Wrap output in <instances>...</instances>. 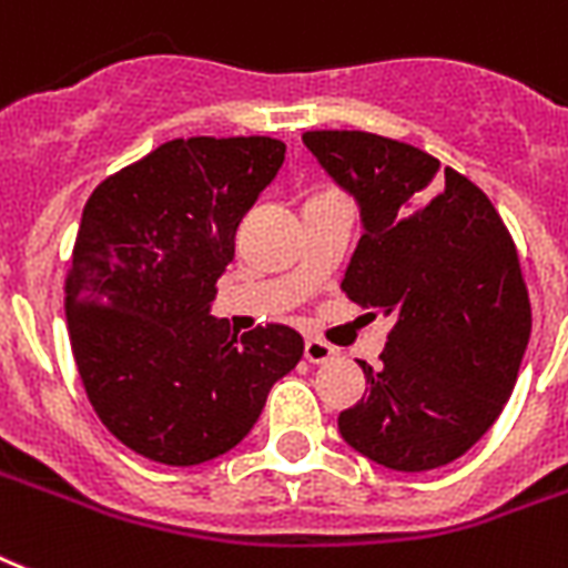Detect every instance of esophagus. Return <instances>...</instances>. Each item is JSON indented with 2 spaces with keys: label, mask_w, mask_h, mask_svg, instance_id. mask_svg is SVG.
Returning <instances> with one entry per match:
<instances>
[{
  "label": "esophagus",
  "mask_w": 568,
  "mask_h": 568,
  "mask_svg": "<svg viewBox=\"0 0 568 568\" xmlns=\"http://www.w3.org/2000/svg\"><path fill=\"white\" fill-rule=\"evenodd\" d=\"M305 357L311 363H328L337 357V348L331 346V343H325V339L320 337H307L305 339Z\"/></svg>",
  "instance_id": "1"
}]
</instances>
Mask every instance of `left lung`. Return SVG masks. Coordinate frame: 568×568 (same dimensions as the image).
Returning a JSON list of instances; mask_svg holds the SVG:
<instances>
[{"mask_svg":"<svg viewBox=\"0 0 568 568\" xmlns=\"http://www.w3.org/2000/svg\"><path fill=\"white\" fill-rule=\"evenodd\" d=\"M361 207L343 293L393 316L384 366L339 434L375 464L425 471L466 455L514 393L530 302L514 237L487 193L428 152L369 131H305Z\"/></svg>","mask_w":568,"mask_h":568,"instance_id":"obj_1","label":"left lung"}]
</instances>
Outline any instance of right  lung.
Returning a JSON list of instances; mask_svg holds the SVG:
<instances>
[{"label": "right lung", "mask_w": 568, "mask_h": 568, "mask_svg": "<svg viewBox=\"0 0 568 568\" xmlns=\"http://www.w3.org/2000/svg\"><path fill=\"white\" fill-rule=\"evenodd\" d=\"M272 138L170 140L104 179L67 272L72 357L102 425L166 466L225 455L305 352L287 325L211 316L240 220L278 175Z\"/></svg>", "instance_id": "1"}]
</instances>
